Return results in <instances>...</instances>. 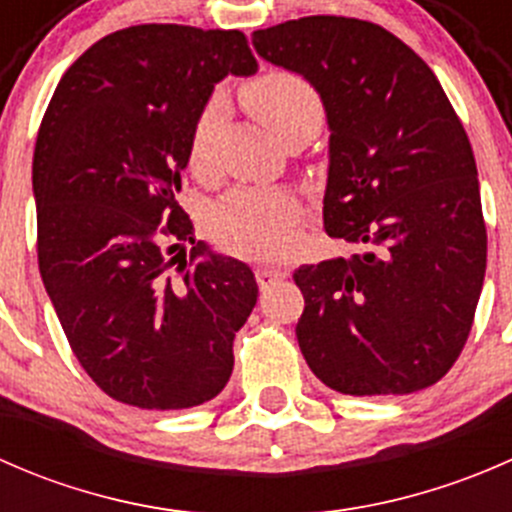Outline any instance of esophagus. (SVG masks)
I'll return each instance as SVG.
<instances>
[{
    "instance_id": "1",
    "label": "esophagus",
    "mask_w": 512,
    "mask_h": 512,
    "mask_svg": "<svg viewBox=\"0 0 512 512\" xmlns=\"http://www.w3.org/2000/svg\"><path fill=\"white\" fill-rule=\"evenodd\" d=\"M255 277H257V282H260V287H267V285H272V282L282 280V277H285V272L277 270V267H272V265H260L255 270Z\"/></svg>"
}]
</instances>
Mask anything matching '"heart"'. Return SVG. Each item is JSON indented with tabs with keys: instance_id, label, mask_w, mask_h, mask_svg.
I'll return each instance as SVG.
<instances>
[{
	"instance_id": "1",
	"label": "heart",
	"mask_w": 512,
	"mask_h": 512,
	"mask_svg": "<svg viewBox=\"0 0 512 512\" xmlns=\"http://www.w3.org/2000/svg\"><path fill=\"white\" fill-rule=\"evenodd\" d=\"M245 106L280 141L299 131H319L324 101L304 76L292 71H267L242 89ZM218 116V98L200 108L188 138V165L195 173L208 168L210 136ZM299 203L287 190L237 188L213 205L208 232L215 245L235 255H272L285 247L289 225L297 220Z\"/></svg>"
}]
</instances>
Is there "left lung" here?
<instances>
[{
	"instance_id": "obj_1",
	"label": "left lung",
	"mask_w": 512,
	"mask_h": 512,
	"mask_svg": "<svg viewBox=\"0 0 512 512\" xmlns=\"http://www.w3.org/2000/svg\"><path fill=\"white\" fill-rule=\"evenodd\" d=\"M327 108L324 230L366 250L294 270L297 342L339 394H414L461 356L483 289L485 235L471 141L436 74L379 24L302 17L252 34Z\"/></svg>"
}]
</instances>
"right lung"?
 <instances>
[{"instance_id": "add662e5", "label": "right lung", "mask_w": 512, "mask_h": 512, "mask_svg": "<svg viewBox=\"0 0 512 512\" xmlns=\"http://www.w3.org/2000/svg\"><path fill=\"white\" fill-rule=\"evenodd\" d=\"M257 59L242 32L138 24L69 66L36 136L39 272L71 352L138 409L205 404L232 374L257 302L250 267L208 255L178 205L200 108ZM193 244L188 261L179 247Z\"/></svg>"}]
</instances>
